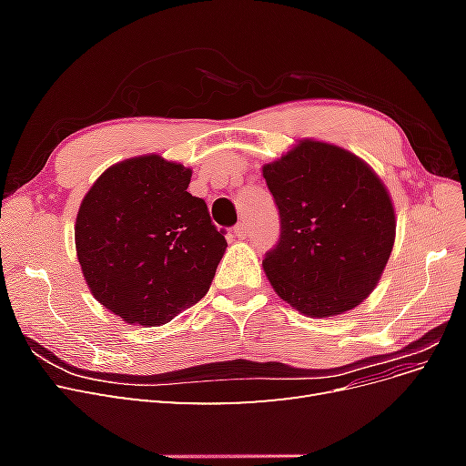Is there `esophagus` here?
Masks as SVG:
<instances>
[{"label":"esophagus","instance_id":"34e87169","mask_svg":"<svg viewBox=\"0 0 466 466\" xmlns=\"http://www.w3.org/2000/svg\"><path fill=\"white\" fill-rule=\"evenodd\" d=\"M247 235H248V225H247L245 219H241L235 228V237L237 238H247Z\"/></svg>","mask_w":466,"mask_h":466}]
</instances>
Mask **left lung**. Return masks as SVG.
Instances as JSON below:
<instances>
[{
    "instance_id": "8db88e82",
    "label": "left lung",
    "mask_w": 466,
    "mask_h": 466,
    "mask_svg": "<svg viewBox=\"0 0 466 466\" xmlns=\"http://www.w3.org/2000/svg\"><path fill=\"white\" fill-rule=\"evenodd\" d=\"M281 233L262 268L281 299L307 317H336L379 284L397 235L390 194L351 151L299 139L262 167Z\"/></svg>"
}]
</instances>
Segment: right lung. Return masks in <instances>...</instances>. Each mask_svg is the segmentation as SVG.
<instances>
[{
  "label": "right lung",
  "instance_id": "1",
  "mask_svg": "<svg viewBox=\"0 0 466 466\" xmlns=\"http://www.w3.org/2000/svg\"><path fill=\"white\" fill-rule=\"evenodd\" d=\"M161 155L110 165L83 196L76 250L93 298L137 327H159L208 293L228 241Z\"/></svg>",
  "mask_w": 466,
  "mask_h": 466
}]
</instances>
